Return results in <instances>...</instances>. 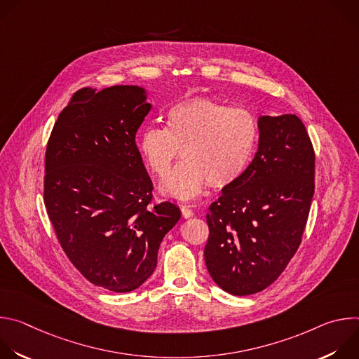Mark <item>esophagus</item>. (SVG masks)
<instances>
[{"label": "esophagus", "instance_id": "1", "mask_svg": "<svg viewBox=\"0 0 359 359\" xmlns=\"http://www.w3.org/2000/svg\"><path fill=\"white\" fill-rule=\"evenodd\" d=\"M180 210H182V215H183V217L184 219H190V217H193V210H191V208L190 206H187V204H180Z\"/></svg>", "mask_w": 359, "mask_h": 359}]
</instances>
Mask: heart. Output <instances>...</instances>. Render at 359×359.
Listing matches in <instances>:
<instances>
[{
    "label": "heart",
    "instance_id": "1",
    "mask_svg": "<svg viewBox=\"0 0 359 359\" xmlns=\"http://www.w3.org/2000/svg\"><path fill=\"white\" fill-rule=\"evenodd\" d=\"M259 121L248 109L212 97H190L166 114V126H146L137 137L139 155L158 177L168 172L178 149L184 161L159 186L162 194L190 200L209 183L233 184L247 169L259 142Z\"/></svg>",
    "mask_w": 359,
    "mask_h": 359
}]
</instances>
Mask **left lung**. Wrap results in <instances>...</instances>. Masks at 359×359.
Masks as SVG:
<instances>
[{
	"mask_svg": "<svg viewBox=\"0 0 359 359\" xmlns=\"http://www.w3.org/2000/svg\"><path fill=\"white\" fill-rule=\"evenodd\" d=\"M259 149L233 184L212 203L204 262L233 295L267 288L295 254L314 196L316 155L301 119L259 116Z\"/></svg>",
	"mask_w": 359,
	"mask_h": 359,
	"instance_id": "left-lung-1",
	"label": "left lung"
}]
</instances>
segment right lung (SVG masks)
<instances>
[{
  "mask_svg": "<svg viewBox=\"0 0 359 359\" xmlns=\"http://www.w3.org/2000/svg\"><path fill=\"white\" fill-rule=\"evenodd\" d=\"M150 109L137 85L79 89L45 153L43 198L57 237L88 281L114 292L153 274L161 243L182 216L169 201L149 208L153 184L135 137Z\"/></svg>",
  "mask_w": 359,
  "mask_h": 359,
  "instance_id": "add662e5",
  "label": "right lung"
}]
</instances>
